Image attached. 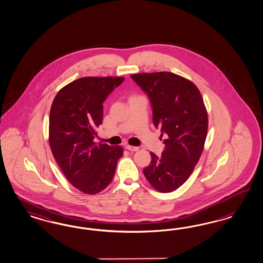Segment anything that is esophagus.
Returning a JSON list of instances; mask_svg holds the SVG:
<instances>
[{"mask_svg":"<svg viewBox=\"0 0 263 263\" xmlns=\"http://www.w3.org/2000/svg\"><path fill=\"white\" fill-rule=\"evenodd\" d=\"M126 149H127L128 151H132V152H136V151H138V147H136V146H132V145H127L126 146Z\"/></svg>","mask_w":263,"mask_h":263,"instance_id":"1","label":"esophagus"}]
</instances>
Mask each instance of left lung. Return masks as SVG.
I'll return each instance as SVG.
<instances>
[{
  "mask_svg": "<svg viewBox=\"0 0 263 263\" xmlns=\"http://www.w3.org/2000/svg\"><path fill=\"white\" fill-rule=\"evenodd\" d=\"M130 77L150 100L156 128L167 136L162 155L151 152L143 174L159 192H172L188 179L203 152L208 132L204 100L192 82L171 72Z\"/></svg>",
  "mask_w": 263,
  "mask_h": 263,
  "instance_id": "left-lung-1",
  "label": "left lung"
}]
</instances>
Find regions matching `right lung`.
<instances>
[{
	"instance_id": "add662e5",
	"label": "right lung",
	"mask_w": 263,
	"mask_h": 263,
	"mask_svg": "<svg viewBox=\"0 0 263 263\" xmlns=\"http://www.w3.org/2000/svg\"><path fill=\"white\" fill-rule=\"evenodd\" d=\"M125 78L85 77L61 88L50 108L49 145L69 182L86 194H97L113 179L121 146L97 144L108 96Z\"/></svg>"
}]
</instances>
